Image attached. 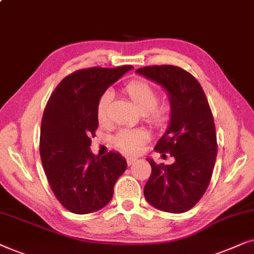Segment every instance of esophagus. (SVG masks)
Instances as JSON below:
<instances>
[{"label":"esophagus","mask_w":254,"mask_h":254,"mask_svg":"<svg viewBox=\"0 0 254 254\" xmlns=\"http://www.w3.org/2000/svg\"><path fill=\"white\" fill-rule=\"evenodd\" d=\"M138 160V158H136V157H127V165H132L133 162H136Z\"/></svg>","instance_id":"1"}]
</instances>
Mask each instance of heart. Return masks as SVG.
<instances>
[{"instance_id":"1","label":"heart","mask_w":254,"mask_h":254,"mask_svg":"<svg viewBox=\"0 0 254 254\" xmlns=\"http://www.w3.org/2000/svg\"><path fill=\"white\" fill-rule=\"evenodd\" d=\"M125 95L129 97L133 106L145 115V120L155 130L166 129L172 118V106L170 102H158V92L147 82L132 80L123 87ZM113 94L103 93L96 106V117L104 124L109 117ZM148 140V134L144 130H122L115 137V144L125 153H137Z\"/></svg>"}]
</instances>
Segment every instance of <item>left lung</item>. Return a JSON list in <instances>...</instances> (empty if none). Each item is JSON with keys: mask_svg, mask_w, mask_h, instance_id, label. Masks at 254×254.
Returning a JSON list of instances; mask_svg holds the SVG:
<instances>
[{"mask_svg": "<svg viewBox=\"0 0 254 254\" xmlns=\"http://www.w3.org/2000/svg\"><path fill=\"white\" fill-rule=\"evenodd\" d=\"M136 72L160 84L170 96L172 118L154 150L174 157L172 165L150 162L152 173L144 188L146 201L159 210L181 214L207 190L217 155L214 117L198 81L173 65L141 67Z\"/></svg>", "mask_w": 254, "mask_h": 254, "instance_id": "obj_1", "label": "left lung"}]
</instances>
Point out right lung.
<instances>
[{
    "label": "right lung",
    "mask_w": 254,
    "mask_h": 254,
    "mask_svg": "<svg viewBox=\"0 0 254 254\" xmlns=\"http://www.w3.org/2000/svg\"><path fill=\"white\" fill-rule=\"evenodd\" d=\"M132 68L75 70L47 101L40 127V159L54 196L74 214H89L109 203L117 179L127 170V161L116 152L93 154L90 138L99 127L96 106L101 95Z\"/></svg>",
    "instance_id": "add662e5"
}]
</instances>
